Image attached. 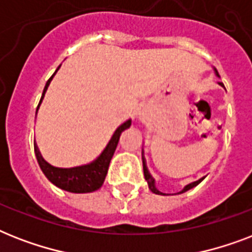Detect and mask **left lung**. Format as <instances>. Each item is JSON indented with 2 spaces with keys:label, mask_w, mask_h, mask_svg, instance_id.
<instances>
[{
  "label": "left lung",
  "mask_w": 252,
  "mask_h": 252,
  "mask_svg": "<svg viewBox=\"0 0 252 252\" xmlns=\"http://www.w3.org/2000/svg\"><path fill=\"white\" fill-rule=\"evenodd\" d=\"M215 72H216V76H219V72H217L216 69H215ZM142 165H144V176H145V180H146V182H148V186H149L150 191L153 192V193H157V195H165V193H162L161 191H158L157 188H156V180L153 179V176L150 175L149 170H148V167H146V166H145L144 161H142ZM203 179H204V178H201V179L196 180V182H192V183L187 184V186H186V187H184L183 189H182V191L178 192V193H183V192H186V191H188V189H191V188L196 187V186H197V184H199L200 182H201V180H203Z\"/></svg>",
  "instance_id": "left-lung-1"
}]
</instances>
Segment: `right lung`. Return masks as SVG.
Returning <instances> with one entry per match:
<instances>
[{
  "instance_id": "obj_1",
  "label": "right lung",
  "mask_w": 252,
  "mask_h": 252,
  "mask_svg": "<svg viewBox=\"0 0 252 252\" xmlns=\"http://www.w3.org/2000/svg\"><path fill=\"white\" fill-rule=\"evenodd\" d=\"M60 69V68H57ZM57 72V70H56ZM55 72V73H56ZM55 76V74H53ZM53 76L47 81L44 90H43V95H41V100L44 98V94L47 89H48L51 81H52ZM39 106L36 108V112L39 110ZM132 120H126V123H123L122 126H119L118 129L115 130L112 137L108 141L107 146L104 148L100 156H99L95 161L91 163H87L84 166H77V167L72 168H60L51 166L48 162L44 161V158L41 157L40 152L37 149L36 144H33L35 148V156H36L37 163L40 166L41 171L44 172V175L48 178L51 183H53L56 187L64 189V191L73 192V193H87V192H94L96 189L102 187L103 182L106 179L107 171H108V166H110L111 158L114 156L116 146H118L119 138L122 134L123 130H126V128H129Z\"/></svg>"
}]
</instances>
